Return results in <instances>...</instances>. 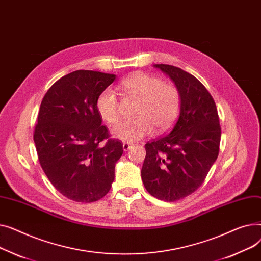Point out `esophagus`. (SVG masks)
<instances>
[{
	"label": "esophagus",
	"instance_id": "obj_1",
	"mask_svg": "<svg viewBox=\"0 0 261 261\" xmlns=\"http://www.w3.org/2000/svg\"><path fill=\"white\" fill-rule=\"evenodd\" d=\"M122 148L123 151H128L130 148H132V145L130 143H122Z\"/></svg>",
	"mask_w": 261,
	"mask_h": 261
}]
</instances>
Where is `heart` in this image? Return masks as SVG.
I'll list each match as a JSON object with an SVG mask.
<instances>
[{
	"mask_svg": "<svg viewBox=\"0 0 261 261\" xmlns=\"http://www.w3.org/2000/svg\"><path fill=\"white\" fill-rule=\"evenodd\" d=\"M119 89L127 95L140 98L133 120H125L112 129L114 138L126 143L138 142L156 131L168 129L176 119L181 108L179 90L171 84L146 73H135L123 79ZM96 110L109 125L119 121V102L111 89L103 90L96 99Z\"/></svg>",
	"mask_w": 261,
	"mask_h": 261,
	"instance_id": "obj_1",
	"label": "heart"
}]
</instances>
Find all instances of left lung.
<instances>
[{"mask_svg":"<svg viewBox=\"0 0 261 261\" xmlns=\"http://www.w3.org/2000/svg\"><path fill=\"white\" fill-rule=\"evenodd\" d=\"M154 66L174 82L181 108L171 130L145 145L142 180L150 195L174 202L204 182L219 154L221 127L214 98L195 76L169 64Z\"/></svg>","mask_w":261,"mask_h":261,"instance_id":"1","label":"left lung"}]
</instances>
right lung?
<instances>
[{
	"label": "right lung",
	"instance_id": "add662e5",
	"mask_svg": "<svg viewBox=\"0 0 261 261\" xmlns=\"http://www.w3.org/2000/svg\"><path fill=\"white\" fill-rule=\"evenodd\" d=\"M115 78L75 71L55 82L41 102L34 132L38 159L53 186L70 200L98 201L114 181L122 143L110 139L96 99Z\"/></svg>",
	"mask_w": 261,
	"mask_h": 261
}]
</instances>
